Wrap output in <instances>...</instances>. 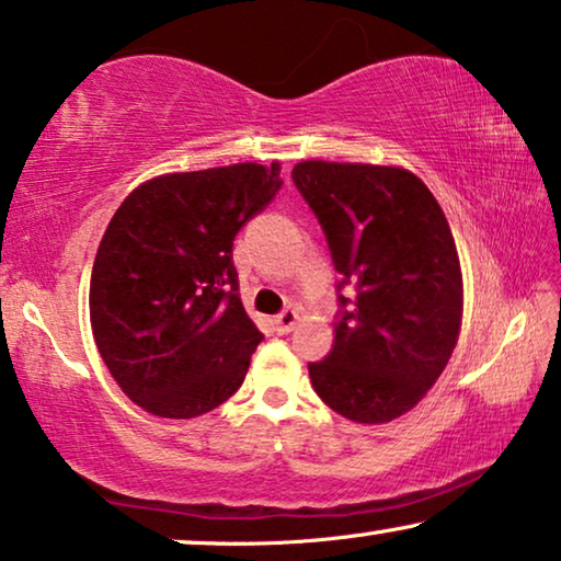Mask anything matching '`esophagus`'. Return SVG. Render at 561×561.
Here are the masks:
<instances>
[{
	"label": "esophagus",
	"mask_w": 561,
	"mask_h": 561,
	"mask_svg": "<svg viewBox=\"0 0 561 561\" xmlns=\"http://www.w3.org/2000/svg\"><path fill=\"white\" fill-rule=\"evenodd\" d=\"M297 322H299V312L295 307H287V310H282L277 318H274V328H277L279 333H291Z\"/></svg>",
	"instance_id": "34e87169"
}]
</instances>
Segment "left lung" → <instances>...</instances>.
Here are the masks:
<instances>
[{"label":"left lung","instance_id":"left-lung-1","mask_svg":"<svg viewBox=\"0 0 561 561\" xmlns=\"http://www.w3.org/2000/svg\"><path fill=\"white\" fill-rule=\"evenodd\" d=\"M356 297L333 351L310 363L318 397L345 420L386 424L437 383L462 328V270L435 195L397 164L305 160L291 170ZM341 284V287H343Z\"/></svg>","mask_w":561,"mask_h":561}]
</instances>
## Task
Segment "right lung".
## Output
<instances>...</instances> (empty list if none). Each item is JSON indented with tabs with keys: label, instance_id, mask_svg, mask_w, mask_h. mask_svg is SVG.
<instances>
[{
	"label": "right lung",
	"instance_id": "right-lung-1",
	"mask_svg": "<svg viewBox=\"0 0 561 561\" xmlns=\"http://www.w3.org/2000/svg\"><path fill=\"white\" fill-rule=\"evenodd\" d=\"M279 162L157 175L108 220L91 272L93 341L147 414L193 420L233 397L262 330L243 310L233 239L279 193Z\"/></svg>",
	"mask_w": 561,
	"mask_h": 561
}]
</instances>
